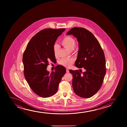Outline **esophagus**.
I'll return each instance as SVG.
<instances>
[{"mask_svg":"<svg viewBox=\"0 0 127 127\" xmlns=\"http://www.w3.org/2000/svg\"><path fill=\"white\" fill-rule=\"evenodd\" d=\"M66 72L67 73H68L69 72V70L68 69H66Z\"/></svg>","mask_w":127,"mask_h":127,"instance_id":"esophagus-1","label":"esophagus"}]
</instances>
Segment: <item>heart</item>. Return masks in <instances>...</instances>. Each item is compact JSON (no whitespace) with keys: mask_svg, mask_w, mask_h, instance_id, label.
<instances>
[{"mask_svg":"<svg viewBox=\"0 0 127 127\" xmlns=\"http://www.w3.org/2000/svg\"><path fill=\"white\" fill-rule=\"evenodd\" d=\"M62 45L70 52H71L75 49L76 46V41L72 37L66 36L62 40ZM54 56L57 57L59 54V46L57 44H55L53 46ZM74 62V60L71 59H63L59 61V64L66 68L71 66Z\"/></svg>","mask_w":127,"mask_h":127,"instance_id":"b5f03b06","label":"heart"}]
</instances>
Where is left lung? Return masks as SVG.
Segmentation results:
<instances>
[{"instance_id": "1", "label": "left lung", "mask_w": 127, "mask_h": 127, "mask_svg": "<svg viewBox=\"0 0 127 127\" xmlns=\"http://www.w3.org/2000/svg\"><path fill=\"white\" fill-rule=\"evenodd\" d=\"M66 34L73 35L79 44L75 66L85 70L81 73L78 70H70L73 90L80 97H91L100 89L106 73L104 53L97 38L86 29L74 27Z\"/></svg>"}]
</instances>
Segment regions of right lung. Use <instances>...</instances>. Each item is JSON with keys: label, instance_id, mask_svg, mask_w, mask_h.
Masks as SVG:
<instances>
[{"label": "right lung", "instance_id": "right-lung-1", "mask_svg": "<svg viewBox=\"0 0 127 127\" xmlns=\"http://www.w3.org/2000/svg\"><path fill=\"white\" fill-rule=\"evenodd\" d=\"M65 30L47 29L40 31L32 38L23 54L25 78L32 90L41 97H49L56 94L66 73L65 68L59 64L51 73L46 69L49 61L56 60L53 46Z\"/></svg>", "mask_w": 127, "mask_h": 127}]
</instances>
